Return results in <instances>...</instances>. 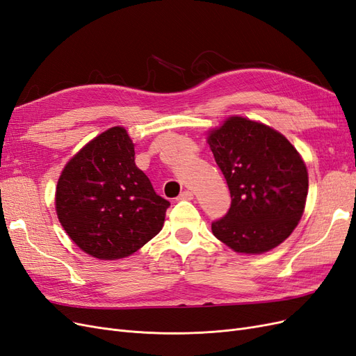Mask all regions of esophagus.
<instances>
[{"label":"esophagus","instance_id":"1","mask_svg":"<svg viewBox=\"0 0 356 356\" xmlns=\"http://www.w3.org/2000/svg\"><path fill=\"white\" fill-rule=\"evenodd\" d=\"M193 196H195V195H193V193H191L190 190H184V191H182L181 195L178 196V200H191Z\"/></svg>","mask_w":356,"mask_h":356}]
</instances>
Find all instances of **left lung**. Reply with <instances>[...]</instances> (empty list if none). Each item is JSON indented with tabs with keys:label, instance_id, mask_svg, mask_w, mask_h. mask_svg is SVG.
<instances>
[{
	"label": "left lung",
	"instance_id": "1",
	"mask_svg": "<svg viewBox=\"0 0 356 356\" xmlns=\"http://www.w3.org/2000/svg\"><path fill=\"white\" fill-rule=\"evenodd\" d=\"M208 144L232 204L212 233L236 252L261 254L293 233L305 211L309 177L288 139L266 124L230 117Z\"/></svg>",
	"mask_w": 356,
	"mask_h": 356
}]
</instances>
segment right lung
Returning <instances> with one entry per match:
<instances>
[{
  "label": "right lung",
  "mask_w": 356,
  "mask_h": 356,
  "mask_svg": "<svg viewBox=\"0 0 356 356\" xmlns=\"http://www.w3.org/2000/svg\"><path fill=\"white\" fill-rule=\"evenodd\" d=\"M170 203L135 165L126 129L96 136L62 170L56 212L80 250L102 260L134 254L163 227Z\"/></svg>",
  "instance_id": "obj_1"
}]
</instances>
